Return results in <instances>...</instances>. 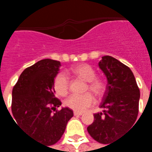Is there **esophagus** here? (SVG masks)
<instances>
[{
  "mask_svg": "<svg viewBox=\"0 0 152 152\" xmlns=\"http://www.w3.org/2000/svg\"><path fill=\"white\" fill-rule=\"evenodd\" d=\"M83 115L82 112H74V115H76V116H80V115Z\"/></svg>",
  "mask_w": 152,
  "mask_h": 152,
  "instance_id": "1",
  "label": "esophagus"
}]
</instances>
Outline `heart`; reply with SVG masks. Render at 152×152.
I'll return each instance as SVG.
<instances>
[{
	"instance_id": "obj_1",
	"label": "heart",
	"mask_w": 152,
	"mask_h": 152,
	"mask_svg": "<svg viewBox=\"0 0 152 152\" xmlns=\"http://www.w3.org/2000/svg\"><path fill=\"white\" fill-rule=\"evenodd\" d=\"M68 73L76 78L86 81V91L89 90L97 98L102 97L106 90L104 81L96 77V73L92 66L86 64H78L70 68ZM53 89L57 94L65 96L69 89V80L63 73H58L53 79ZM94 103V99L91 94L86 93L81 95L72 94L65 100V105L76 112H83Z\"/></svg>"
}]
</instances>
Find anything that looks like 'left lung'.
I'll return each instance as SVG.
<instances>
[{
  "label": "left lung",
  "instance_id": "1",
  "mask_svg": "<svg viewBox=\"0 0 152 152\" xmlns=\"http://www.w3.org/2000/svg\"><path fill=\"white\" fill-rule=\"evenodd\" d=\"M99 66L107 80L100 105L104 110L94 115V121L87 130L95 141L110 145L135 123L140 91L130 68L116 58L102 57Z\"/></svg>",
  "mask_w": 152,
  "mask_h": 152
}]
</instances>
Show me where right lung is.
Segmentation results:
<instances>
[{
	"label": "right lung",
	"mask_w": 152,
	"mask_h": 152,
	"mask_svg": "<svg viewBox=\"0 0 152 152\" xmlns=\"http://www.w3.org/2000/svg\"><path fill=\"white\" fill-rule=\"evenodd\" d=\"M60 66L56 60H40L22 72L12 91L15 123L31 138L47 146L59 140L73 116L68 107L56 110L62 102L54 95L53 83Z\"/></svg>",
	"instance_id": "right-lung-1"
}]
</instances>
